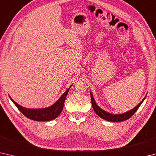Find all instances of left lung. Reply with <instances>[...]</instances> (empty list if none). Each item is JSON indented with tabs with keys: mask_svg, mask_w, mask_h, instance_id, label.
<instances>
[{
	"mask_svg": "<svg viewBox=\"0 0 156 156\" xmlns=\"http://www.w3.org/2000/svg\"><path fill=\"white\" fill-rule=\"evenodd\" d=\"M91 94V104H92V107H93V109L94 110V112L96 113V114L98 115H99L100 118H102L105 120L107 121H111V122H122V121H125L128 120L129 118H131L132 115H133L137 110L138 109V108L140 106L141 104L142 103V102L144 101L145 96L143 100L140 102V103L137 105L136 107H135L133 109H132L131 110H129V112H126L124 113H121V114H112V113H110L107 112H105V110L102 109L98 105L96 104V101L94 98L93 95H92L91 92H90Z\"/></svg>",
	"mask_w": 156,
	"mask_h": 156,
	"instance_id": "obj_1",
	"label": "left lung"
}]
</instances>
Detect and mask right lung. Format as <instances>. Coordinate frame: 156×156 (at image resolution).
<instances>
[{"instance_id": "add662e5", "label": "right lung", "mask_w": 156, "mask_h": 156, "mask_svg": "<svg viewBox=\"0 0 156 156\" xmlns=\"http://www.w3.org/2000/svg\"><path fill=\"white\" fill-rule=\"evenodd\" d=\"M72 86V85H71V87ZM69 88L67 89L65 93L60 96V98L51 106L46 108H41V109H27V108L20 106V105L16 103L11 97L9 96V98L12 100V101L14 102V104L16 106L18 110L27 118L35 121H50L56 118L61 113L63 106H64L65 100L69 90Z\"/></svg>"}]
</instances>
